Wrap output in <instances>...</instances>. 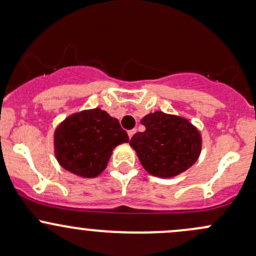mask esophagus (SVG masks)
I'll use <instances>...</instances> for the list:
<instances>
[{"label": "esophagus", "instance_id": "34e87169", "mask_svg": "<svg viewBox=\"0 0 256 256\" xmlns=\"http://www.w3.org/2000/svg\"><path fill=\"white\" fill-rule=\"evenodd\" d=\"M128 137H130V138H131V137H132L134 135H135V134H136V130H135V128H134V130H130V131H128Z\"/></svg>", "mask_w": 256, "mask_h": 256}]
</instances>
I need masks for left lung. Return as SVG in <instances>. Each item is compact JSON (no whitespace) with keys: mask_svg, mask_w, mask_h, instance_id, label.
Here are the masks:
<instances>
[{"mask_svg":"<svg viewBox=\"0 0 256 256\" xmlns=\"http://www.w3.org/2000/svg\"><path fill=\"white\" fill-rule=\"evenodd\" d=\"M141 124L146 130L135 134L130 146L150 176L174 178L188 170L200 157L202 137L185 118L154 112L142 118Z\"/></svg>","mask_w":256,"mask_h":256,"instance_id":"obj_1","label":"left lung"}]
</instances>
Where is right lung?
<instances>
[{
	"label": "right lung",
	"mask_w": 256,
	"mask_h": 256,
	"mask_svg": "<svg viewBox=\"0 0 256 256\" xmlns=\"http://www.w3.org/2000/svg\"><path fill=\"white\" fill-rule=\"evenodd\" d=\"M128 142L119 120L100 108L67 116L54 132V152L58 164L80 178L103 173L112 150Z\"/></svg>",
	"instance_id": "add662e5"
}]
</instances>
